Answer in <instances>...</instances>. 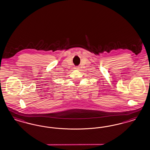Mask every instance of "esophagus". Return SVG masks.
<instances>
[{
    "mask_svg": "<svg viewBox=\"0 0 150 150\" xmlns=\"http://www.w3.org/2000/svg\"><path fill=\"white\" fill-rule=\"evenodd\" d=\"M75 69H79V67H76L75 68Z\"/></svg>",
    "mask_w": 150,
    "mask_h": 150,
    "instance_id": "34e87169",
    "label": "esophagus"
}]
</instances>
